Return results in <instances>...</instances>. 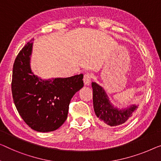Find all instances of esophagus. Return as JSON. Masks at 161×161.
<instances>
[{
    "mask_svg": "<svg viewBox=\"0 0 161 161\" xmlns=\"http://www.w3.org/2000/svg\"><path fill=\"white\" fill-rule=\"evenodd\" d=\"M92 74L89 73V72H87L85 73V75H84V83H85V85H89L90 84V81H91V80H92Z\"/></svg>",
    "mask_w": 161,
    "mask_h": 161,
    "instance_id": "esophagus-1",
    "label": "esophagus"
}]
</instances>
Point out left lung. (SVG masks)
I'll use <instances>...</instances> for the list:
<instances>
[{"instance_id":"left-lung-1","label":"left lung","mask_w":161,"mask_h":161,"mask_svg":"<svg viewBox=\"0 0 161 161\" xmlns=\"http://www.w3.org/2000/svg\"><path fill=\"white\" fill-rule=\"evenodd\" d=\"M93 107L100 124L104 126H116L123 124L133 116L138 105L132 104L124 108H119L113 105L106 92L96 82H92Z\"/></svg>"}]
</instances>
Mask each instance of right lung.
<instances>
[{
    "mask_svg": "<svg viewBox=\"0 0 161 161\" xmlns=\"http://www.w3.org/2000/svg\"><path fill=\"white\" fill-rule=\"evenodd\" d=\"M33 40L16 56L13 66L11 90L19 115L31 129L40 132L56 130L67 119L69 105L83 87V74L42 80L30 66Z\"/></svg>",
    "mask_w": 161,
    "mask_h": 161,
    "instance_id": "add662e5",
    "label": "right lung"
}]
</instances>
